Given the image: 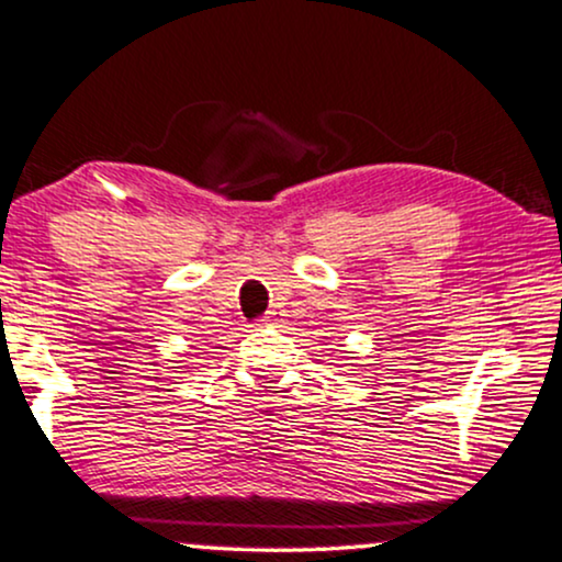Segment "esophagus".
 I'll return each mask as SVG.
<instances>
[{
	"label": "esophagus",
	"mask_w": 562,
	"mask_h": 562,
	"mask_svg": "<svg viewBox=\"0 0 562 562\" xmlns=\"http://www.w3.org/2000/svg\"><path fill=\"white\" fill-rule=\"evenodd\" d=\"M280 317H282L280 310H271V312L267 314V317L261 319V323H263V325H274V323H280Z\"/></svg>",
	"instance_id": "esophagus-1"
}]
</instances>
